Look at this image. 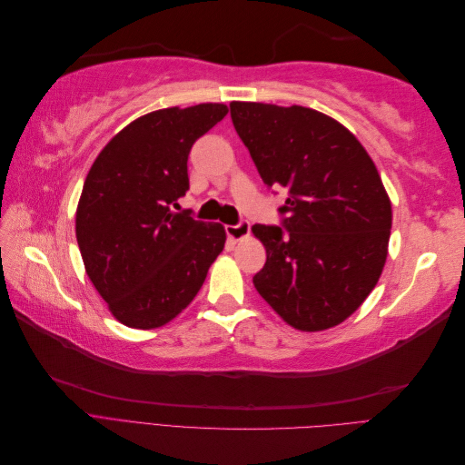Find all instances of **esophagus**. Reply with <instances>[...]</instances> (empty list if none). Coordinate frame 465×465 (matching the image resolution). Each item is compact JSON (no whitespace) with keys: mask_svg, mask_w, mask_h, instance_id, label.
<instances>
[{"mask_svg":"<svg viewBox=\"0 0 465 465\" xmlns=\"http://www.w3.org/2000/svg\"><path fill=\"white\" fill-rule=\"evenodd\" d=\"M250 234V223L241 221L238 224H229L227 227V236L232 238V241H242Z\"/></svg>","mask_w":465,"mask_h":465,"instance_id":"esophagus-1","label":"esophagus"}]
</instances>
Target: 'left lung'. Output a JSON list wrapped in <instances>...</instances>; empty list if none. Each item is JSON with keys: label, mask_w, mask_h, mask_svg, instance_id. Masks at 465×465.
I'll return each mask as SVG.
<instances>
[{"label": "left lung", "mask_w": 465, "mask_h": 465, "mask_svg": "<svg viewBox=\"0 0 465 465\" xmlns=\"http://www.w3.org/2000/svg\"><path fill=\"white\" fill-rule=\"evenodd\" d=\"M231 118L263 184L287 190L285 229L252 227L267 254L254 287L291 328L330 330L369 297L388 258L391 203L376 164L312 108L234 101Z\"/></svg>", "instance_id": "left-lung-1"}]
</instances>
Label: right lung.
Wrapping results in <instances>:
<instances>
[{
    "label": "right lung",
    "mask_w": 465,
    "mask_h": 465,
    "mask_svg": "<svg viewBox=\"0 0 465 465\" xmlns=\"http://www.w3.org/2000/svg\"><path fill=\"white\" fill-rule=\"evenodd\" d=\"M227 112L221 103L149 112L112 137L91 166L75 213L77 244L91 283L124 326L154 330L174 320L224 248L223 224L171 205L190 188L195 139Z\"/></svg>",
    "instance_id": "right-lung-1"
}]
</instances>
